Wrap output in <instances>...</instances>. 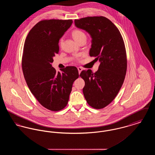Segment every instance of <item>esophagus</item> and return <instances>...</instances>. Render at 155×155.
<instances>
[{"mask_svg":"<svg viewBox=\"0 0 155 155\" xmlns=\"http://www.w3.org/2000/svg\"><path fill=\"white\" fill-rule=\"evenodd\" d=\"M78 68V73H79V74H80L81 73V71H82V67H78L77 68Z\"/></svg>","mask_w":155,"mask_h":155,"instance_id":"obj_1","label":"esophagus"}]
</instances>
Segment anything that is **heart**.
<instances>
[{
    "mask_svg": "<svg viewBox=\"0 0 155 155\" xmlns=\"http://www.w3.org/2000/svg\"><path fill=\"white\" fill-rule=\"evenodd\" d=\"M72 36L73 37L74 40L76 42H78L80 40H81L82 38L86 37V35L84 32H82L81 30H75L72 32ZM63 42V39L61 38L60 39V43L61 44Z\"/></svg>",
    "mask_w": 155,
    "mask_h": 155,
    "instance_id": "1",
    "label": "heart"
}]
</instances>
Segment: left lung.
Masks as SVG:
<instances>
[{"mask_svg":"<svg viewBox=\"0 0 155 155\" xmlns=\"http://www.w3.org/2000/svg\"><path fill=\"white\" fill-rule=\"evenodd\" d=\"M74 23L89 34V55L101 62L95 73L88 70L80 75L85 81L82 91L87 103L101 109L114 100L124 81L127 67L124 42L118 28L106 17H87L75 20Z\"/></svg>","mask_w":155,"mask_h":155,"instance_id":"1","label":"left lung"}]
</instances>
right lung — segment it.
<instances>
[{
	"instance_id": "1",
	"label": "right lung",
	"mask_w": 155,
	"mask_h": 155,
	"mask_svg": "<svg viewBox=\"0 0 155 155\" xmlns=\"http://www.w3.org/2000/svg\"><path fill=\"white\" fill-rule=\"evenodd\" d=\"M72 23V20H42L30 30L24 45L22 69L27 84L39 103L54 111L66 106L73 82L79 77L75 67L56 72L51 64L59 53L60 39Z\"/></svg>"
}]
</instances>
